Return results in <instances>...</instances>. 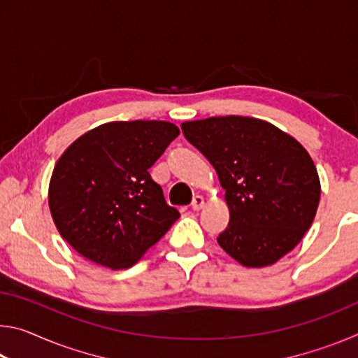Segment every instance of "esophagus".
Masks as SVG:
<instances>
[{
	"label": "esophagus",
	"mask_w": 358,
	"mask_h": 358,
	"mask_svg": "<svg viewBox=\"0 0 358 358\" xmlns=\"http://www.w3.org/2000/svg\"><path fill=\"white\" fill-rule=\"evenodd\" d=\"M203 205H205V199H203L202 196H196V197L192 199L191 208H192L194 211H199L201 208H203Z\"/></svg>",
	"instance_id": "34e87169"
}]
</instances>
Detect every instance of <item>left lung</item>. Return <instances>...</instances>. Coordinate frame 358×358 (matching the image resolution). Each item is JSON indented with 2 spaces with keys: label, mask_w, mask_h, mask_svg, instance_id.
<instances>
[{
  "label": "left lung",
  "mask_w": 358,
  "mask_h": 358,
  "mask_svg": "<svg viewBox=\"0 0 358 358\" xmlns=\"http://www.w3.org/2000/svg\"><path fill=\"white\" fill-rule=\"evenodd\" d=\"M181 129L226 189L230 217L217 237L222 250L251 268L292 251L320 199L316 166L301 143L271 123L238 115L186 121Z\"/></svg>",
  "instance_id": "obj_1"
}]
</instances>
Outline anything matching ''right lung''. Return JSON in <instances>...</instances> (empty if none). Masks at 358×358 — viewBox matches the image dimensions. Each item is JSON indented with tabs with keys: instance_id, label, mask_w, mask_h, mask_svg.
<instances>
[{
	"instance_id": "right-lung-1",
	"label": "right lung",
	"mask_w": 358,
	"mask_h": 358,
	"mask_svg": "<svg viewBox=\"0 0 358 358\" xmlns=\"http://www.w3.org/2000/svg\"><path fill=\"white\" fill-rule=\"evenodd\" d=\"M178 134L169 121H112L85 132L59 156L48 207L59 235L80 256L129 268L178 220L148 172Z\"/></svg>"
}]
</instances>
